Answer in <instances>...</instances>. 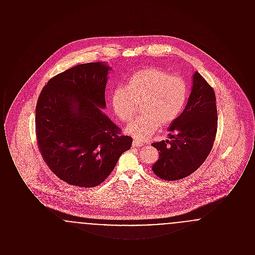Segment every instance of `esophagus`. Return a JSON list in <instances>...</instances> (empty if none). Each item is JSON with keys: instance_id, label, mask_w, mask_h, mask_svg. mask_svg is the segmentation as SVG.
<instances>
[{"instance_id": "34e87169", "label": "esophagus", "mask_w": 255, "mask_h": 255, "mask_svg": "<svg viewBox=\"0 0 255 255\" xmlns=\"http://www.w3.org/2000/svg\"><path fill=\"white\" fill-rule=\"evenodd\" d=\"M140 146H142V143L141 142H139L138 140H133V147H140Z\"/></svg>"}]
</instances>
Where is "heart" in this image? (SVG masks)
<instances>
[{"instance_id":"1","label":"heart","mask_w":255,"mask_h":255,"mask_svg":"<svg viewBox=\"0 0 255 255\" xmlns=\"http://www.w3.org/2000/svg\"><path fill=\"white\" fill-rule=\"evenodd\" d=\"M189 96L186 81L157 67L136 71L126 87H118L112 94V105L122 122H129L141 104L143 115L126 128L137 140L150 137L159 128L175 122L184 109Z\"/></svg>"}]
</instances>
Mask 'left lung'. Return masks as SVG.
I'll list each match as a JSON object with an SVG mask.
<instances>
[{"label": "left lung", "instance_id": "8db88e82", "mask_svg": "<svg viewBox=\"0 0 255 255\" xmlns=\"http://www.w3.org/2000/svg\"><path fill=\"white\" fill-rule=\"evenodd\" d=\"M217 125L214 90L196 72L187 104L168 129L172 139L152 143L159 154L153 172L164 181H178L192 174L209 155Z\"/></svg>", "mask_w": 255, "mask_h": 255}]
</instances>
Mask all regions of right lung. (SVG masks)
I'll list each match as a JSON object with an SVG mask.
<instances>
[{
    "instance_id": "1",
    "label": "right lung",
    "mask_w": 255,
    "mask_h": 255,
    "mask_svg": "<svg viewBox=\"0 0 255 255\" xmlns=\"http://www.w3.org/2000/svg\"><path fill=\"white\" fill-rule=\"evenodd\" d=\"M111 70L105 63L77 65L49 79L35 110L37 144L60 180L80 187L104 182L133 139L103 114Z\"/></svg>"
}]
</instances>
